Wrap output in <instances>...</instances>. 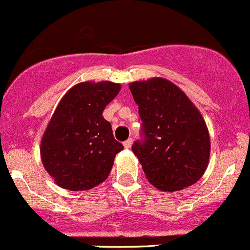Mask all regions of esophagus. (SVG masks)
<instances>
[{
    "label": "esophagus",
    "instance_id": "1",
    "mask_svg": "<svg viewBox=\"0 0 250 250\" xmlns=\"http://www.w3.org/2000/svg\"><path fill=\"white\" fill-rule=\"evenodd\" d=\"M132 142H133L132 138H127V140H126L124 142V147L125 148H130L131 146H132Z\"/></svg>",
    "mask_w": 250,
    "mask_h": 250
}]
</instances>
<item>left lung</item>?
<instances>
[{"label":"left lung","mask_w":250,"mask_h":250,"mask_svg":"<svg viewBox=\"0 0 250 250\" xmlns=\"http://www.w3.org/2000/svg\"><path fill=\"white\" fill-rule=\"evenodd\" d=\"M142 120V138L132 145L148 181L174 192L196 184L210 155L208 127L196 105L163 78L130 83Z\"/></svg>","instance_id":"left-lung-1"}]
</instances>
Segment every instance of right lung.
Listing matches in <instances>:
<instances>
[{
	"instance_id": "right-lung-1",
	"label": "right lung",
	"mask_w": 250,
	"mask_h": 250,
	"mask_svg": "<svg viewBox=\"0 0 250 250\" xmlns=\"http://www.w3.org/2000/svg\"><path fill=\"white\" fill-rule=\"evenodd\" d=\"M119 91V83L86 81L71 87L57 105L40 152L44 169L62 188L86 191L110 174L124 147L102 114Z\"/></svg>"
}]
</instances>
